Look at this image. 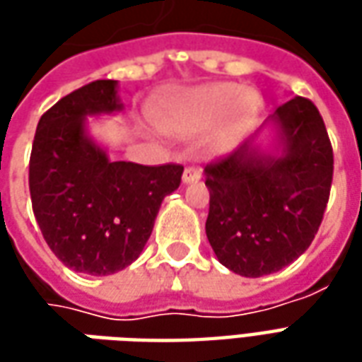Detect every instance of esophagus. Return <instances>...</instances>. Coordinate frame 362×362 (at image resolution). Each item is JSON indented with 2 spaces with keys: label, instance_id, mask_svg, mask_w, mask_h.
<instances>
[{
  "label": "esophagus",
  "instance_id": "esophagus-1",
  "mask_svg": "<svg viewBox=\"0 0 362 362\" xmlns=\"http://www.w3.org/2000/svg\"><path fill=\"white\" fill-rule=\"evenodd\" d=\"M202 178V168L199 166L189 165L184 168V174H182V182L184 184H192V182H197Z\"/></svg>",
  "mask_w": 362,
  "mask_h": 362
}]
</instances>
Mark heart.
<instances>
[{"label":"heart","instance_id":"b5f03b06","mask_svg":"<svg viewBox=\"0 0 362 362\" xmlns=\"http://www.w3.org/2000/svg\"><path fill=\"white\" fill-rule=\"evenodd\" d=\"M256 110L258 98L252 93H243L233 83H217L176 104L168 116V129L180 135L202 134L223 118V132L235 135L254 118Z\"/></svg>","mask_w":362,"mask_h":362}]
</instances>
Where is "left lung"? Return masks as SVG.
<instances>
[{
    "mask_svg": "<svg viewBox=\"0 0 362 362\" xmlns=\"http://www.w3.org/2000/svg\"><path fill=\"white\" fill-rule=\"evenodd\" d=\"M272 122L281 155L248 139L205 166L207 240L221 264L244 277L279 272L310 246L332 188L334 151L314 103L295 96Z\"/></svg>",
    "mask_w": 362,
    "mask_h": 362,
    "instance_id": "obj_1",
    "label": "left lung"
}]
</instances>
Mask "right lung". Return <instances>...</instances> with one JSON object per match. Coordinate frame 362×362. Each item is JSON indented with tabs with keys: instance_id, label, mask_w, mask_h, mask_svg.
<instances>
[{
	"instance_id": "obj_1",
	"label": "right lung",
	"mask_w": 362,
	"mask_h": 362,
	"mask_svg": "<svg viewBox=\"0 0 362 362\" xmlns=\"http://www.w3.org/2000/svg\"><path fill=\"white\" fill-rule=\"evenodd\" d=\"M118 83L100 79L69 93L36 127L28 188L36 223L69 269L110 275L139 258L158 207L180 186L182 165L110 160L85 119L122 110Z\"/></svg>"
}]
</instances>
